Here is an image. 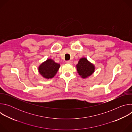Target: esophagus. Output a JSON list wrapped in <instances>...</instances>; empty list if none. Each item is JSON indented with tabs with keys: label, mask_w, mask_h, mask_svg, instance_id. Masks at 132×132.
Here are the masks:
<instances>
[{
	"label": "esophagus",
	"mask_w": 132,
	"mask_h": 132,
	"mask_svg": "<svg viewBox=\"0 0 132 132\" xmlns=\"http://www.w3.org/2000/svg\"><path fill=\"white\" fill-rule=\"evenodd\" d=\"M66 63L67 64H72V62H71V61H67L66 62Z\"/></svg>",
	"instance_id": "1"
}]
</instances>
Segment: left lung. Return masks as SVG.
Masks as SVG:
<instances>
[{
    "instance_id": "1",
    "label": "left lung",
    "mask_w": 132,
    "mask_h": 132,
    "mask_svg": "<svg viewBox=\"0 0 132 132\" xmlns=\"http://www.w3.org/2000/svg\"><path fill=\"white\" fill-rule=\"evenodd\" d=\"M76 67L79 75L84 78L90 76L95 71V66L85 58L81 59Z\"/></svg>"
}]
</instances>
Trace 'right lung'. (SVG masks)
<instances>
[{
  "label": "right lung",
  "instance_id": "add662e5",
  "mask_svg": "<svg viewBox=\"0 0 132 132\" xmlns=\"http://www.w3.org/2000/svg\"><path fill=\"white\" fill-rule=\"evenodd\" d=\"M60 67V64L56 63L52 60L48 59L39 66V71L44 78L49 79L55 76Z\"/></svg>",
  "mask_w": 132,
  "mask_h": 132
}]
</instances>
